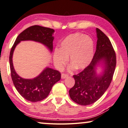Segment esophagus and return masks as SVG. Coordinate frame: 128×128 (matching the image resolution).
Here are the masks:
<instances>
[{
  "mask_svg": "<svg viewBox=\"0 0 128 128\" xmlns=\"http://www.w3.org/2000/svg\"><path fill=\"white\" fill-rule=\"evenodd\" d=\"M68 74H67L62 73V74H61V77H62V79H64V78L68 77Z\"/></svg>",
  "mask_w": 128,
  "mask_h": 128,
  "instance_id": "obj_1",
  "label": "esophagus"
}]
</instances>
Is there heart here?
Segmentation results:
<instances>
[{
	"instance_id": "heart-1",
	"label": "heart",
	"mask_w": 128,
	"mask_h": 128,
	"mask_svg": "<svg viewBox=\"0 0 128 128\" xmlns=\"http://www.w3.org/2000/svg\"><path fill=\"white\" fill-rule=\"evenodd\" d=\"M94 55V42L88 36L75 33L66 36L60 44V49L54 51L53 59L55 64L62 69L69 58L71 68L80 70L91 62Z\"/></svg>"
}]
</instances>
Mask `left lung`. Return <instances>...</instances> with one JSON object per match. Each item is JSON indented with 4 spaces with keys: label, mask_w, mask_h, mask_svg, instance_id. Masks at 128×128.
<instances>
[{
    "label": "left lung",
    "mask_w": 128,
    "mask_h": 128,
    "mask_svg": "<svg viewBox=\"0 0 128 128\" xmlns=\"http://www.w3.org/2000/svg\"><path fill=\"white\" fill-rule=\"evenodd\" d=\"M97 47L90 64L83 71L74 75L75 84L69 90L72 101L81 105L93 104L102 97L113 79L116 66L115 51L108 37L99 28H96ZM103 61L105 69L102 76H97L95 67Z\"/></svg>",
    "instance_id": "obj_1"
}]
</instances>
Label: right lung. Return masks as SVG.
I'll return each mask as SVG.
<instances>
[{"mask_svg": "<svg viewBox=\"0 0 128 128\" xmlns=\"http://www.w3.org/2000/svg\"><path fill=\"white\" fill-rule=\"evenodd\" d=\"M54 30L52 28L35 25L22 31L15 40L10 54V66L13 84L19 93L29 101L38 102L48 97L52 86L60 80L58 70L47 68L34 79H23L15 72L12 64V56L16 45L22 40H34L44 44L52 52Z\"/></svg>", "mask_w": 128, "mask_h": 128, "instance_id": "obj_1", "label": "right lung"}]
</instances>
